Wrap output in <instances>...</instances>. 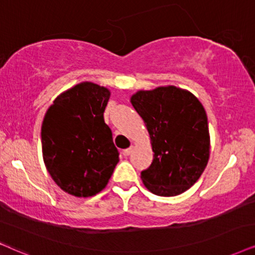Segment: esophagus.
Instances as JSON below:
<instances>
[{"mask_svg": "<svg viewBox=\"0 0 255 255\" xmlns=\"http://www.w3.org/2000/svg\"><path fill=\"white\" fill-rule=\"evenodd\" d=\"M131 150H133V148H127V149H124L122 150V154H124L125 156H129L130 155V153H131Z\"/></svg>", "mask_w": 255, "mask_h": 255, "instance_id": "obj_1", "label": "esophagus"}]
</instances>
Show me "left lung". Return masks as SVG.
<instances>
[{
    "label": "left lung",
    "instance_id": "8db88e82",
    "mask_svg": "<svg viewBox=\"0 0 255 255\" xmlns=\"http://www.w3.org/2000/svg\"><path fill=\"white\" fill-rule=\"evenodd\" d=\"M130 102L149 133L153 162L141 172L148 191L175 196L198 181L209 159L206 111L198 98L175 86L138 90Z\"/></svg>",
    "mask_w": 255,
    "mask_h": 255
}]
</instances>
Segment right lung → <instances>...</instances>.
I'll return each instance as SVG.
<instances>
[{"mask_svg": "<svg viewBox=\"0 0 255 255\" xmlns=\"http://www.w3.org/2000/svg\"><path fill=\"white\" fill-rule=\"evenodd\" d=\"M109 96L106 87L81 82L54 100L42 122L47 170L62 191L77 198L101 192L119 162L104 119Z\"/></svg>", "mask_w": 255, "mask_h": 255, "instance_id": "obj_1", "label": "right lung"}]
</instances>
